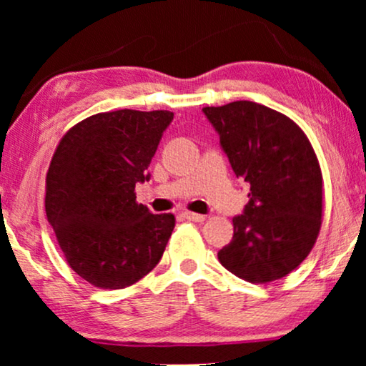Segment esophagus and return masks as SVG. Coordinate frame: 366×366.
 Returning a JSON list of instances; mask_svg holds the SVG:
<instances>
[{
  "label": "esophagus",
  "instance_id": "obj_1",
  "mask_svg": "<svg viewBox=\"0 0 366 366\" xmlns=\"http://www.w3.org/2000/svg\"><path fill=\"white\" fill-rule=\"evenodd\" d=\"M183 218H187V219H189V222H198V223H202V222H204V214H199V213H193V212H184L183 213Z\"/></svg>",
  "mask_w": 366,
  "mask_h": 366
}]
</instances>
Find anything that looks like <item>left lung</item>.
<instances>
[{"mask_svg":"<svg viewBox=\"0 0 366 366\" xmlns=\"http://www.w3.org/2000/svg\"><path fill=\"white\" fill-rule=\"evenodd\" d=\"M249 202L233 218V238L218 252L228 272L269 283L308 257L322 228L323 177L302 128L287 114L254 102L204 107Z\"/></svg>","mask_w":366,"mask_h":366,"instance_id":"left-lung-1","label":"left lung"}]
</instances>
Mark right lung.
Wrapping results in <instances>:
<instances>
[{
	"instance_id": "1",
	"label": "right lung",
	"mask_w": 366,
	"mask_h": 366,
	"mask_svg": "<svg viewBox=\"0 0 366 366\" xmlns=\"http://www.w3.org/2000/svg\"><path fill=\"white\" fill-rule=\"evenodd\" d=\"M173 119L167 109H117L68 129L46 173L48 222L63 257L93 287H132L157 267L174 228V214H153L134 187Z\"/></svg>"
}]
</instances>
